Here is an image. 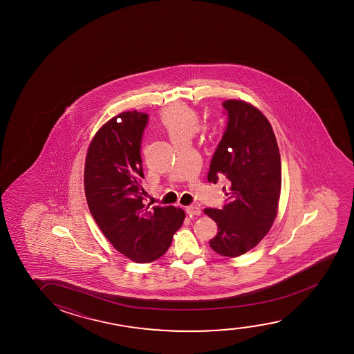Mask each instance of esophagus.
Segmentation results:
<instances>
[{"instance_id": "34e87169", "label": "esophagus", "mask_w": 354, "mask_h": 354, "mask_svg": "<svg viewBox=\"0 0 354 354\" xmlns=\"http://www.w3.org/2000/svg\"><path fill=\"white\" fill-rule=\"evenodd\" d=\"M186 214L189 215V218H194V216H198L202 214V210L198 207H196V205H189L186 208Z\"/></svg>"}]
</instances>
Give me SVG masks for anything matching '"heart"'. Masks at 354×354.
Instances as JSON below:
<instances>
[{
	"mask_svg": "<svg viewBox=\"0 0 354 354\" xmlns=\"http://www.w3.org/2000/svg\"><path fill=\"white\" fill-rule=\"evenodd\" d=\"M158 126L169 136L174 145L185 141L189 142L194 134L201 131L198 112L181 102L160 110ZM204 131L209 134L212 131V126H205Z\"/></svg>",
	"mask_w": 354,
	"mask_h": 354,
	"instance_id": "heart-1",
	"label": "heart"
}]
</instances>
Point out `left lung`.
I'll return each instance as SVG.
<instances>
[{"label":"left lung","mask_w":354,"mask_h":354,"mask_svg":"<svg viewBox=\"0 0 354 354\" xmlns=\"http://www.w3.org/2000/svg\"><path fill=\"white\" fill-rule=\"evenodd\" d=\"M223 105L227 129L214 153L208 181L216 183L220 175L227 178L228 203L204 213L218 223L210 248L223 257H237L257 247L276 220L281 155L271 123L257 107L241 99Z\"/></svg>","instance_id":"1"}]
</instances>
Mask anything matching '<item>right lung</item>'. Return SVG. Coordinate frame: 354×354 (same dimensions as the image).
Here are the masks:
<instances>
[{"mask_svg":"<svg viewBox=\"0 0 354 354\" xmlns=\"http://www.w3.org/2000/svg\"><path fill=\"white\" fill-rule=\"evenodd\" d=\"M146 123L147 115L136 110L112 117L93 136L84 163L93 218L117 252L136 263L160 259L185 220L181 208H149L142 202L140 147Z\"/></svg>","mask_w":354,"mask_h":354,"instance_id":"obj_1","label":"right lung"}]
</instances>
